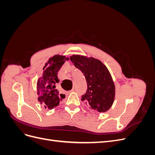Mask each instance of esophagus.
Masks as SVG:
<instances>
[{
    "instance_id": "1",
    "label": "esophagus",
    "mask_w": 155,
    "mask_h": 155,
    "mask_svg": "<svg viewBox=\"0 0 155 155\" xmlns=\"http://www.w3.org/2000/svg\"><path fill=\"white\" fill-rule=\"evenodd\" d=\"M74 91V88H72V90H70V91H68V92H67V93H70V92H73Z\"/></svg>"
}]
</instances>
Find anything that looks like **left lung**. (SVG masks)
I'll return each instance as SVG.
<instances>
[{
  "label": "left lung",
  "instance_id": "1",
  "mask_svg": "<svg viewBox=\"0 0 155 155\" xmlns=\"http://www.w3.org/2000/svg\"><path fill=\"white\" fill-rule=\"evenodd\" d=\"M70 59L86 79L87 90L81 100L92 110L107 112L113 104L115 97V85L109 70L100 60L94 58L72 55Z\"/></svg>",
  "mask_w": 155,
  "mask_h": 155
}]
</instances>
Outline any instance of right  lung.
Segmentation results:
<instances>
[{
  "label": "right lung",
  "mask_w": 155,
  "mask_h": 155,
  "mask_svg": "<svg viewBox=\"0 0 155 155\" xmlns=\"http://www.w3.org/2000/svg\"><path fill=\"white\" fill-rule=\"evenodd\" d=\"M68 58L55 55L50 58L43 68V72L37 83L38 101L45 109L50 110L59 105V102L65 97L56 88V84L59 82L58 74L65 61Z\"/></svg>",
  "instance_id": "obj_1"
}]
</instances>
